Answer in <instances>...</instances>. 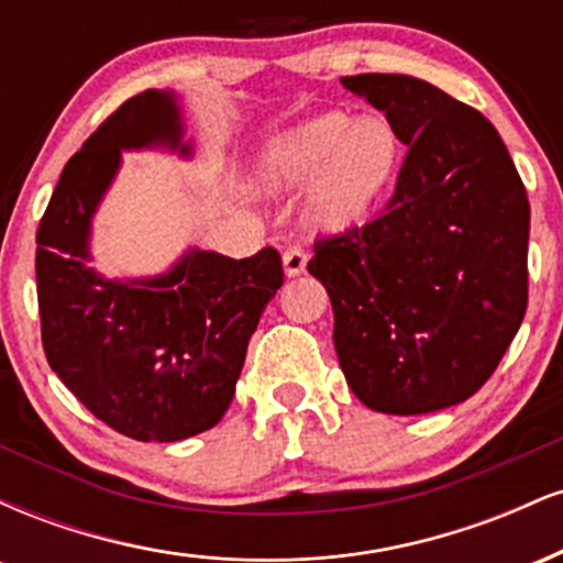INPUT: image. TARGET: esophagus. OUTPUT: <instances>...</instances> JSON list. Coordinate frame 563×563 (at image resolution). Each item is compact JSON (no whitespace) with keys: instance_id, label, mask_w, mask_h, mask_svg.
Instances as JSON below:
<instances>
[{"instance_id":"obj_1","label":"esophagus","mask_w":563,"mask_h":563,"mask_svg":"<svg viewBox=\"0 0 563 563\" xmlns=\"http://www.w3.org/2000/svg\"><path fill=\"white\" fill-rule=\"evenodd\" d=\"M303 269H307V254H303L299 245L283 251V273H286V277L301 275Z\"/></svg>"}]
</instances>
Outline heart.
I'll list each match as a JSON object with an SVG mask.
<instances>
[{
	"label": "heart",
	"instance_id": "heart-1",
	"mask_svg": "<svg viewBox=\"0 0 563 563\" xmlns=\"http://www.w3.org/2000/svg\"><path fill=\"white\" fill-rule=\"evenodd\" d=\"M399 166V140L380 115L331 111L275 134L256 156L254 183L269 196H294L309 185L303 219L335 235L360 228Z\"/></svg>",
	"mask_w": 563,
	"mask_h": 563
}]
</instances>
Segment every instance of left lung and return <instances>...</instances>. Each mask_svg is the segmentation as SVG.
<instances>
[{
    "mask_svg": "<svg viewBox=\"0 0 563 563\" xmlns=\"http://www.w3.org/2000/svg\"><path fill=\"white\" fill-rule=\"evenodd\" d=\"M407 145L384 217L314 243L349 389L389 416L466 402L527 312L529 200L497 129L434 84L344 76Z\"/></svg>",
    "mask_w": 563,
    "mask_h": 563,
    "instance_id": "obj_1",
    "label": "left lung"
}]
</instances>
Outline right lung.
<instances>
[{
	"mask_svg": "<svg viewBox=\"0 0 563 563\" xmlns=\"http://www.w3.org/2000/svg\"><path fill=\"white\" fill-rule=\"evenodd\" d=\"M179 100L147 89L102 121L63 169L36 232L47 363L95 418L140 442H179L222 421L251 333L283 286L275 249L249 260L187 249L151 277L89 267L92 219L121 153L192 158Z\"/></svg>",
	"mask_w": 563,
	"mask_h": 563,
	"instance_id": "add662e5",
	"label": "right lung"
}]
</instances>
